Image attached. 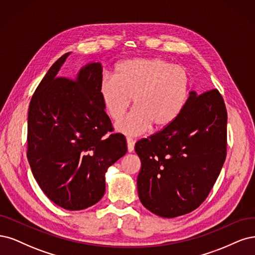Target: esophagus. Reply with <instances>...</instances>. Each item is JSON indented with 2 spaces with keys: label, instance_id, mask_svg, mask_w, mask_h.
I'll list each match as a JSON object with an SVG mask.
<instances>
[{
  "label": "esophagus",
  "instance_id": "1",
  "mask_svg": "<svg viewBox=\"0 0 255 255\" xmlns=\"http://www.w3.org/2000/svg\"><path fill=\"white\" fill-rule=\"evenodd\" d=\"M127 149H128V152H132L134 150V142H133V139L127 138Z\"/></svg>",
  "mask_w": 255,
  "mask_h": 255
}]
</instances>
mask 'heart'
<instances>
[{"label": "heart", "mask_w": 255, "mask_h": 255, "mask_svg": "<svg viewBox=\"0 0 255 255\" xmlns=\"http://www.w3.org/2000/svg\"><path fill=\"white\" fill-rule=\"evenodd\" d=\"M190 90L191 76L185 68L163 58H134L117 65L116 78L102 79L100 96L114 122L125 115L133 99L135 110L116 127L127 135H139L151 126L162 130L172 124Z\"/></svg>", "instance_id": "heart-1"}]
</instances>
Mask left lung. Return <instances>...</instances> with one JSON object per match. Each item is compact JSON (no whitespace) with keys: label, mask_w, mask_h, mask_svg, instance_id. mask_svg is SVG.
Instances as JSON below:
<instances>
[{"label":"left lung","mask_w":255,"mask_h":255,"mask_svg":"<svg viewBox=\"0 0 255 255\" xmlns=\"http://www.w3.org/2000/svg\"><path fill=\"white\" fill-rule=\"evenodd\" d=\"M227 120L217 89L192 91L172 124L136 142L138 198L147 210L174 218L207 199L226 160Z\"/></svg>","instance_id":"obj_1"}]
</instances>
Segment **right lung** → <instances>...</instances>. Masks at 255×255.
<instances>
[{
    "label": "right lung",
    "mask_w": 255,
    "mask_h": 255,
    "mask_svg": "<svg viewBox=\"0 0 255 255\" xmlns=\"http://www.w3.org/2000/svg\"><path fill=\"white\" fill-rule=\"evenodd\" d=\"M62 55L32 94L27 120V159L41 190L69 211L87 209L105 194V174L127 152L100 96L103 68L87 64L76 79L59 76Z\"/></svg>",
    "instance_id": "1"
}]
</instances>
